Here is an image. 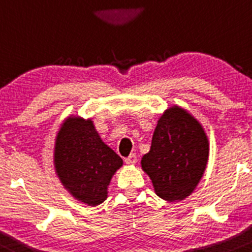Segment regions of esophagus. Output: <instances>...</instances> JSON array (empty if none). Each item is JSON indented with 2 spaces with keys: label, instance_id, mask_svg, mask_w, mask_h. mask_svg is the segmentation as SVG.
<instances>
[{
  "label": "esophagus",
  "instance_id": "34e87169",
  "mask_svg": "<svg viewBox=\"0 0 252 252\" xmlns=\"http://www.w3.org/2000/svg\"><path fill=\"white\" fill-rule=\"evenodd\" d=\"M124 161H126V163H128V165H134V163L136 162V155L135 154H130L128 158H124Z\"/></svg>",
  "mask_w": 252,
  "mask_h": 252
}]
</instances>
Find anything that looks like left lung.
I'll return each instance as SVG.
<instances>
[{"mask_svg": "<svg viewBox=\"0 0 252 252\" xmlns=\"http://www.w3.org/2000/svg\"><path fill=\"white\" fill-rule=\"evenodd\" d=\"M208 154V139L201 124L175 106L158 119L150 151L141 158V167L160 198L181 201L198 185Z\"/></svg>", "mask_w": 252, "mask_h": 252, "instance_id": "obj_1", "label": "left lung"}]
</instances>
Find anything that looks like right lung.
<instances>
[{
    "label": "right lung",
    "instance_id": "obj_1",
    "mask_svg": "<svg viewBox=\"0 0 252 252\" xmlns=\"http://www.w3.org/2000/svg\"><path fill=\"white\" fill-rule=\"evenodd\" d=\"M55 167L70 193L89 206L107 198L112 176L123 160L99 138L92 121L69 118L58 133Z\"/></svg>",
    "mask_w": 252,
    "mask_h": 252
}]
</instances>
